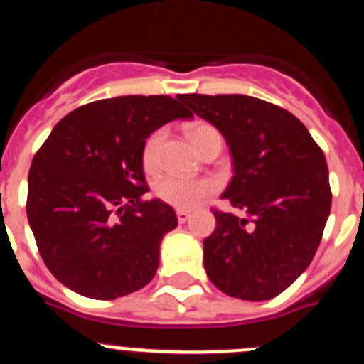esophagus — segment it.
Segmentation results:
<instances>
[{
    "label": "esophagus",
    "mask_w": 364,
    "mask_h": 364,
    "mask_svg": "<svg viewBox=\"0 0 364 364\" xmlns=\"http://www.w3.org/2000/svg\"><path fill=\"white\" fill-rule=\"evenodd\" d=\"M189 217H191V211H188V210H176V218H178L180 224H184V222L188 220Z\"/></svg>",
    "instance_id": "34e87169"
}]
</instances>
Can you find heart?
<instances>
[{
	"label": "heart",
	"instance_id": "heart-1",
	"mask_svg": "<svg viewBox=\"0 0 364 364\" xmlns=\"http://www.w3.org/2000/svg\"><path fill=\"white\" fill-rule=\"evenodd\" d=\"M213 134H218L215 127L210 124H191L188 127V136L193 142V146L198 147ZM164 129H156L149 138H147L146 146L142 151L144 166L147 169H153L159 160V151L164 142ZM217 184L210 178H184V176H162L154 186V193L160 200L166 204L175 205L180 210H191L195 205L200 204L205 197H210L211 193H215Z\"/></svg>",
	"mask_w": 364,
	"mask_h": 364
}]
</instances>
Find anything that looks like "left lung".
Returning <instances> with one entry per match:
<instances>
[{
	"mask_svg": "<svg viewBox=\"0 0 364 364\" xmlns=\"http://www.w3.org/2000/svg\"><path fill=\"white\" fill-rule=\"evenodd\" d=\"M195 114L226 138L233 178L222 198L246 213L215 210L204 239V268L230 297L268 301L310 266L332 191L324 153L299 118L244 95H180Z\"/></svg>",
	"mask_w": 364,
	"mask_h": 364,
	"instance_id": "obj_1",
	"label": "left lung"
}]
</instances>
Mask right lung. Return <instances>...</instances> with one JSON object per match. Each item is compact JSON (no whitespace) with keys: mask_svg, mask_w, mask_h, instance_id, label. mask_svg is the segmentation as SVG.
Masks as SVG:
<instances>
[{"mask_svg":"<svg viewBox=\"0 0 364 364\" xmlns=\"http://www.w3.org/2000/svg\"><path fill=\"white\" fill-rule=\"evenodd\" d=\"M193 114L171 96H117L58 122L28 171L27 218L45 266L83 297L140 290L159 269L164 235L178 226L149 191L142 151L153 131Z\"/></svg>","mask_w":364,"mask_h":364,"instance_id":"add662e5","label":"right lung"}]
</instances>
